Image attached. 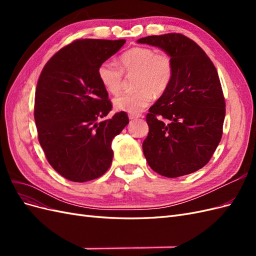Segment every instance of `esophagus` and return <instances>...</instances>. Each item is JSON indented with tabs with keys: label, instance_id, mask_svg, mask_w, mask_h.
<instances>
[{
	"label": "esophagus",
	"instance_id": "34e87169",
	"mask_svg": "<svg viewBox=\"0 0 256 256\" xmlns=\"http://www.w3.org/2000/svg\"><path fill=\"white\" fill-rule=\"evenodd\" d=\"M138 118H142L141 114H129V120H136Z\"/></svg>",
	"mask_w": 256,
	"mask_h": 256
}]
</instances>
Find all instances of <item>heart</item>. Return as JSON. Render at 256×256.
Listing matches in <instances>:
<instances>
[{
	"label": "heart",
	"mask_w": 256,
	"mask_h": 256,
	"mask_svg": "<svg viewBox=\"0 0 256 256\" xmlns=\"http://www.w3.org/2000/svg\"><path fill=\"white\" fill-rule=\"evenodd\" d=\"M120 67L114 62L106 60L98 68V78L110 94H118L122 88L124 73L136 72L134 92H124L115 97L116 110L138 114L148 106L154 94L161 95L168 90L173 78L172 60L164 53H156L150 48L138 47L125 52L120 58Z\"/></svg>",
	"instance_id": "obj_1"
}]
</instances>
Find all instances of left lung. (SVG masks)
<instances>
[{"label": "left lung", "mask_w": 256, "mask_h": 256, "mask_svg": "<svg viewBox=\"0 0 256 256\" xmlns=\"http://www.w3.org/2000/svg\"><path fill=\"white\" fill-rule=\"evenodd\" d=\"M138 42L162 49L173 63L171 83L146 115L147 164L170 178L191 174L208 164L222 138L226 102L218 72L204 50L182 34Z\"/></svg>", "instance_id": "obj_1"}]
</instances>
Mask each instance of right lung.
I'll use <instances>...</instances> for the list:
<instances>
[{
    "instance_id": "1",
    "label": "right lung",
    "mask_w": 256,
    "mask_h": 256,
    "mask_svg": "<svg viewBox=\"0 0 256 256\" xmlns=\"http://www.w3.org/2000/svg\"><path fill=\"white\" fill-rule=\"evenodd\" d=\"M125 40H78L48 60L37 82L34 118L38 140L50 166L66 180H96L110 168L115 136L129 122L112 109L98 68Z\"/></svg>"
}]
</instances>
